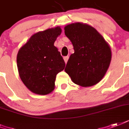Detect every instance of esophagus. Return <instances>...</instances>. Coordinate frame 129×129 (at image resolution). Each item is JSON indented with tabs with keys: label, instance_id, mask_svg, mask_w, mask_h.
<instances>
[{
	"label": "esophagus",
	"instance_id": "obj_1",
	"mask_svg": "<svg viewBox=\"0 0 129 129\" xmlns=\"http://www.w3.org/2000/svg\"><path fill=\"white\" fill-rule=\"evenodd\" d=\"M68 59H69V56H66L63 57V59H64V61L66 63H67L68 62Z\"/></svg>",
	"mask_w": 129,
	"mask_h": 129
}]
</instances>
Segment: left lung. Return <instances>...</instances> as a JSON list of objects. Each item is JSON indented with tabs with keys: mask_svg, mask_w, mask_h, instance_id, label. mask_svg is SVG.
<instances>
[{
	"mask_svg": "<svg viewBox=\"0 0 129 129\" xmlns=\"http://www.w3.org/2000/svg\"><path fill=\"white\" fill-rule=\"evenodd\" d=\"M64 31L74 49L65 72L76 84L82 87L96 85L110 66V45L96 29L86 23H72L64 27Z\"/></svg>",
	"mask_w": 129,
	"mask_h": 129,
	"instance_id": "1",
	"label": "left lung"
}]
</instances>
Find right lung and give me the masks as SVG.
<instances>
[{
    "instance_id": "right-lung-1",
    "label": "right lung",
    "mask_w": 129,
    "mask_h": 129,
    "mask_svg": "<svg viewBox=\"0 0 129 129\" xmlns=\"http://www.w3.org/2000/svg\"><path fill=\"white\" fill-rule=\"evenodd\" d=\"M61 33L60 27L33 34L21 47L17 56L20 78L31 92L46 95L55 88L56 75L65 62L54 43Z\"/></svg>"
}]
</instances>
